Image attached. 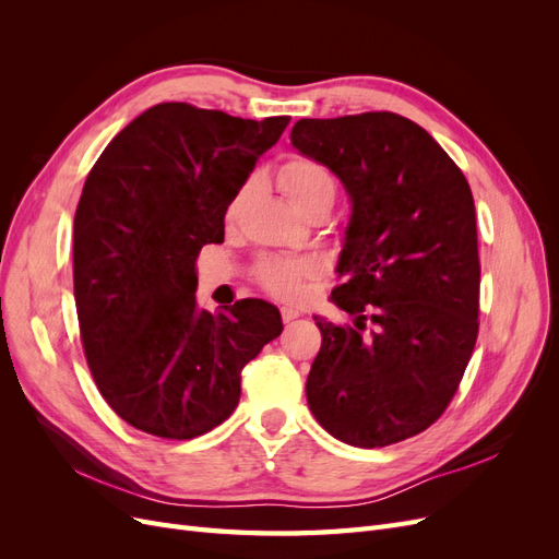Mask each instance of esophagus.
<instances>
[{
  "label": "esophagus",
  "instance_id": "1",
  "mask_svg": "<svg viewBox=\"0 0 559 559\" xmlns=\"http://www.w3.org/2000/svg\"><path fill=\"white\" fill-rule=\"evenodd\" d=\"M298 317H300V312H298L296 308H282L284 324H289V321H294V319H298Z\"/></svg>",
  "mask_w": 559,
  "mask_h": 559
}]
</instances>
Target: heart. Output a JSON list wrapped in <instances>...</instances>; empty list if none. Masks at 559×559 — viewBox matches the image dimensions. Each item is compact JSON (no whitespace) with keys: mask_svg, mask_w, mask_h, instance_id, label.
Listing matches in <instances>:
<instances>
[{"mask_svg":"<svg viewBox=\"0 0 559 559\" xmlns=\"http://www.w3.org/2000/svg\"><path fill=\"white\" fill-rule=\"evenodd\" d=\"M277 183L282 193L289 198V202L298 212H306L319 198L335 193V183L326 167L310 158L284 160L277 170ZM249 193H251V181H245L228 202L226 207L228 218H238ZM314 273L317 267L312 261L265 259L257 267V280L263 289L273 296L294 300L302 294L306 280L314 277Z\"/></svg>","mask_w":559,"mask_h":559,"instance_id":"obj_1","label":"heart"}]
</instances>
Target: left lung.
Masks as SVG:
<instances>
[{"label":"left lung","instance_id":"8db88e82","mask_svg":"<svg viewBox=\"0 0 559 559\" xmlns=\"http://www.w3.org/2000/svg\"><path fill=\"white\" fill-rule=\"evenodd\" d=\"M292 144L341 179L352 205L331 300L354 324L314 317L308 405L347 445L405 441L443 415L478 337L468 181L425 128L392 111L300 118Z\"/></svg>","mask_w":559,"mask_h":559}]
</instances>
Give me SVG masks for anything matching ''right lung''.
<instances>
[{"instance_id": "add662e5", "label": "right lung", "mask_w": 559, "mask_h": 559, "mask_svg": "<svg viewBox=\"0 0 559 559\" xmlns=\"http://www.w3.org/2000/svg\"><path fill=\"white\" fill-rule=\"evenodd\" d=\"M289 116L263 121L163 103L97 158L74 216V298L99 394L134 429L175 441L222 425L240 373L282 333L275 306L198 308L195 259Z\"/></svg>"}]
</instances>
